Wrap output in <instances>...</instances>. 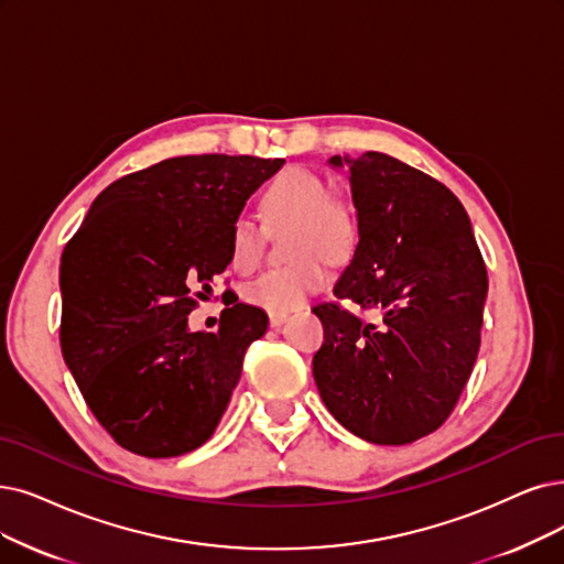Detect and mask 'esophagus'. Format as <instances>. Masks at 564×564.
<instances>
[{"instance_id":"obj_1","label":"esophagus","mask_w":564,"mask_h":564,"mask_svg":"<svg viewBox=\"0 0 564 564\" xmlns=\"http://www.w3.org/2000/svg\"><path fill=\"white\" fill-rule=\"evenodd\" d=\"M286 317H289L286 312H280V314H268V322H270V326H273V328H280V326L286 322Z\"/></svg>"}]
</instances>
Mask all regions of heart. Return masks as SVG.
I'll return each mask as SVG.
<instances>
[{
	"label": "heart",
	"mask_w": 564,
	"mask_h": 564,
	"mask_svg": "<svg viewBox=\"0 0 564 564\" xmlns=\"http://www.w3.org/2000/svg\"><path fill=\"white\" fill-rule=\"evenodd\" d=\"M263 219L270 227L294 221L291 250L299 261L270 268L245 286V301L270 314L291 312L307 303L330 282L333 261L349 257L358 240L356 215L347 200L330 194L326 180L305 166H286L270 180L261 196ZM265 252V229L240 215L231 227V261L240 270H252Z\"/></svg>",
	"instance_id": "1"
}]
</instances>
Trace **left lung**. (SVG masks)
<instances>
[{
	"instance_id": "1",
	"label": "left lung",
	"mask_w": 564,
	"mask_h": 564,
	"mask_svg": "<svg viewBox=\"0 0 564 564\" xmlns=\"http://www.w3.org/2000/svg\"><path fill=\"white\" fill-rule=\"evenodd\" d=\"M345 162L358 245L335 301L312 307L324 324L312 375L349 433L410 444L452 416L475 368L486 265L465 208L440 180L384 152ZM343 302L377 308L380 322L364 323Z\"/></svg>"
}]
</instances>
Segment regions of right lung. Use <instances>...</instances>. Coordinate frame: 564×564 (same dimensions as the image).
<instances>
[{"label": "right lung", "instance_id": "1", "mask_svg": "<svg viewBox=\"0 0 564 564\" xmlns=\"http://www.w3.org/2000/svg\"><path fill=\"white\" fill-rule=\"evenodd\" d=\"M284 160L173 156L108 185L59 263V345L106 433L145 458L210 440L265 312L227 303L217 333L187 314L231 263L245 200Z\"/></svg>", "mask_w": 564, "mask_h": 564}]
</instances>
